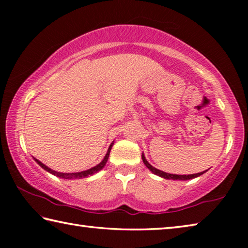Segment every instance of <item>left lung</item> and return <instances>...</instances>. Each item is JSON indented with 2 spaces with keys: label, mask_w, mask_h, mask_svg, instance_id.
<instances>
[{
  "label": "left lung",
  "mask_w": 248,
  "mask_h": 248,
  "mask_svg": "<svg viewBox=\"0 0 248 248\" xmlns=\"http://www.w3.org/2000/svg\"><path fill=\"white\" fill-rule=\"evenodd\" d=\"M142 161H143V163L145 164V166L148 167V169H149L151 171H152L153 174L159 176V177L165 178V179H173V180H187V179H191V178H196V177H198V176L202 175L203 173H205V171H207V170H204V171H201V173L190 174V175H176V174H169V173H165V171H163V170H157V169H155V167H153L152 165H151L150 163L145 159L144 154H142Z\"/></svg>",
  "instance_id": "1"
}]
</instances>
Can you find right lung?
I'll list each match as a JSON object with an SVG mask.
<instances>
[{"instance_id": "obj_1", "label": "right lung", "mask_w": 248, "mask_h": 248, "mask_svg": "<svg viewBox=\"0 0 248 248\" xmlns=\"http://www.w3.org/2000/svg\"><path fill=\"white\" fill-rule=\"evenodd\" d=\"M112 144L114 143H111L110 144V146H109L108 148V151H107V153H106V155H105V157H104V159L102 162L99 163V164H97L96 166H94V167H92V169H90V170H83V171H78V173H59V171H56V170H51V169H49L48 166H46L45 164H43V163H41L40 161H38V159H36L35 157H33V159H35V161L38 163V164L43 167V169L45 170H47V171H49L50 174H52V175H54V176H58V177H60V178H64V179H75V178H84V177H87V176H91V175H94L95 173H97V171H99L100 170L103 169V167L106 165V163H107V161H108V157H109V153H110V150H111V148H112Z\"/></svg>"}]
</instances>
